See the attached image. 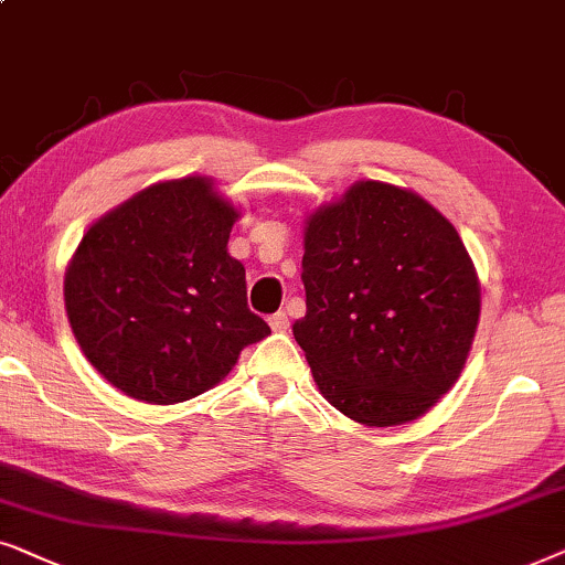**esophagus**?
<instances>
[{
  "mask_svg": "<svg viewBox=\"0 0 565 565\" xmlns=\"http://www.w3.org/2000/svg\"><path fill=\"white\" fill-rule=\"evenodd\" d=\"M268 326L274 328V333H287V328H289V318H287V312H276V315H270V318H268Z\"/></svg>",
  "mask_w": 565,
  "mask_h": 565,
  "instance_id": "obj_1",
  "label": "esophagus"
}]
</instances>
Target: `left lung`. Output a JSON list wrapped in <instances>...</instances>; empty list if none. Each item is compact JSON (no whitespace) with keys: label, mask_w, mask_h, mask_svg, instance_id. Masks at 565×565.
I'll list each match as a JSON object with an SVG mask.
<instances>
[{"label":"left lung","mask_w":565,"mask_h":565,"mask_svg":"<svg viewBox=\"0 0 565 565\" xmlns=\"http://www.w3.org/2000/svg\"><path fill=\"white\" fill-rule=\"evenodd\" d=\"M297 320L315 385L351 420L401 426L431 411L465 370L480 281L460 235L408 188L356 180L305 220Z\"/></svg>","instance_id":"left-lung-1"}]
</instances>
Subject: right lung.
I'll use <instances>...</instances> for the list:
<instances>
[{
    "label": "right lung",
    "instance_id": "right-lung-1",
    "mask_svg": "<svg viewBox=\"0 0 565 565\" xmlns=\"http://www.w3.org/2000/svg\"><path fill=\"white\" fill-rule=\"evenodd\" d=\"M239 209L206 175L134 193L89 224L64 274V307L89 364L134 401L172 405L227 377L270 335L227 253Z\"/></svg>",
    "mask_w": 565,
    "mask_h": 565
}]
</instances>
